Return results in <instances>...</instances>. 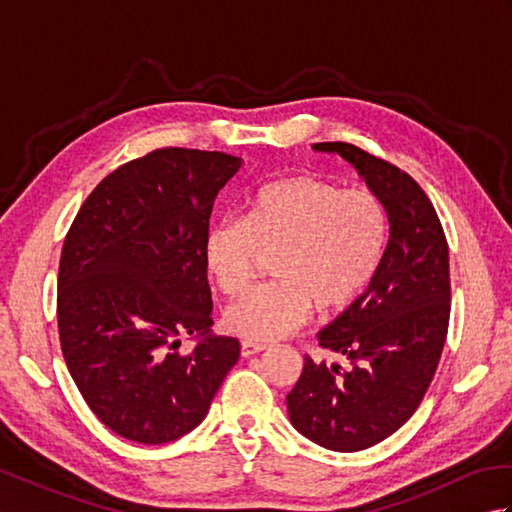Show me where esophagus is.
<instances>
[{"mask_svg": "<svg viewBox=\"0 0 512 512\" xmlns=\"http://www.w3.org/2000/svg\"><path fill=\"white\" fill-rule=\"evenodd\" d=\"M264 350H268V343H259V341H242V356L244 358H248V356H253V354H259V352H264Z\"/></svg>", "mask_w": 512, "mask_h": 512, "instance_id": "34e87169", "label": "esophagus"}]
</instances>
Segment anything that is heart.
Masks as SVG:
<instances>
[{"instance_id": "1", "label": "heart", "mask_w": 512, "mask_h": 512, "mask_svg": "<svg viewBox=\"0 0 512 512\" xmlns=\"http://www.w3.org/2000/svg\"><path fill=\"white\" fill-rule=\"evenodd\" d=\"M385 204L369 189H343L312 173L264 184L246 217L224 215L202 237L215 286L237 297L248 288L262 250H277L270 284L224 312L228 332L273 341L319 312H341L372 284L387 248Z\"/></svg>"}]
</instances>
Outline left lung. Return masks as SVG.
<instances>
[{
  "label": "left lung",
  "instance_id": "8db88e82",
  "mask_svg": "<svg viewBox=\"0 0 512 512\" xmlns=\"http://www.w3.org/2000/svg\"><path fill=\"white\" fill-rule=\"evenodd\" d=\"M365 178L389 220L383 262L365 295L317 339L347 358L306 365L286 396L292 427L341 453L389 438L418 409L447 341L451 314L449 244L427 193L409 173L350 143H317Z\"/></svg>",
  "mask_w": 512,
  "mask_h": 512
}]
</instances>
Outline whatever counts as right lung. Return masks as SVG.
<instances>
[{
  "instance_id": "right-lung-1",
  "label": "right lung",
  "mask_w": 512,
  "mask_h": 512,
  "mask_svg": "<svg viewBox=\"0 0 512 512\" xmlns=\"http://www.w3.org/2000/svg\"><path fill=\"white\" fill-rule=\"evenodd\" d=\"M239 167L242 158L222 151L154 149L96 184L65 235L61 352L83 400L116 436L182 438L237 363L239 341L211 334L202 237ZM180 333L203 341L180 355Z\"/></svg>"
}]
</instances>
